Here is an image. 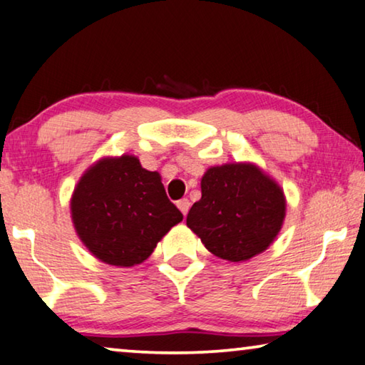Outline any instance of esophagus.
<instances>
[{
  "label": "esophagus",
  "mask_w": 365,
  "mask_h": 365,
  "mask_svg": "<svg viewBox=\"0 0 365 365\" xmlns=\"http://www.w3.org/2000/svg\"><path fill=\"white\" fill-rule=\"evenodd\" d=\"M178 208H179V210L182 212L184 217H186L187 212H189V208H190V202H189V199H181V200H179V202H178Z\"/></svg>",
  "instance_id": "34e87169"
}]
</instances>
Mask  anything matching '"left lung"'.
Instances as JSON below:
<instances>
[{
	"label": "left lung",
	"mask_w": 365,
	"mask_h": 365,
	"mask_svg": "<svg viewBox=\"0 0 365 365\" xmlns=\"http://www.w3.org/2000/svg\"><path fill=\"white\" fill-rule=\"evenodd\" d=\"M187 226L213 255L242 262L264 252L282 230L286 199L278 182L254 163L212 166Z\"/></svg>",
	"instance_id": "8db88e82"
}]
</instances>
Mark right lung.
I'll list each match as a JSON object with an SVG mask.
<instances>
[{"instance_id": "add662e5", "label": "right lung", "mask_w": 365, "mask_h": 365, "mask_svg": "<svg viewBox=\"0 0 365 365\" xmlns=\"http://www.w3.org/2000/svg\"><path fill=\"white\" fill-rule=\"evenodd\" d=\"M71 217L83 246L115 267L142 264L182 222L161 176L142 168L133 155L101 158L83 173L71 199Z\"/></svg>"}]
</instances>
